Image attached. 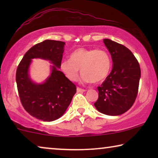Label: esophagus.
<instances>
[{
    "instance_id": "esophagus-1",
    "label": "esophagus",
    "mask_w": 158,
    "mask_h": 158,
    "mask_svg": "<svg viewBox=\"0 0 158 158\" xmlns=\"http://www.w3.org/2000/svg\"><path fill=\"white\" fill-rule=\"evenodd\" d=\"M85 90H84V89H82V88H78L77 87V92H85Z\"/></svg>"
}]
</instances>
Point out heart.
<instances>
[{
  "instance_id": "b5f03b06",
  "label": "heart",
  "mask_w": 158,
  "mask_h": 158,
  "mask_svg": "<svg viewBox=\"0 0 158 158\" xmlns=\"http://www.w3.org/2000/svg\"><path fill=\"white\" fill-rule=\"evenodd\" d=\"M111 65V58L104 49L78 48L71 53L70 60L61 62L60 69L70 81H77L81 69L83 83H100L106 78Z\"/></svg>"
}]
</instances>
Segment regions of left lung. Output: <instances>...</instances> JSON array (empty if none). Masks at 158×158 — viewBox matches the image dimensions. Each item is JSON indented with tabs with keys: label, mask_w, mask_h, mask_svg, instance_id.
Here are the masks:
<instances>
[{
	"label": "left lung",
	"mask_w": 158,
	"mask_h": 158,
	"mask_svg": "<svg viewBox=\"0 0 158 158\" xmlns=\"http://www.w3.org/2000/svg\"><path fill=\"white\" fill-rule=\"evenodd\" d=\"M103 43L111 54V72L98 87V98L94 103L99 112L109 116L125 113L137 96L141 70L132 52L124 45L104 39Z\"/></svg>",
	"instance_id": "obj_1"
}]
</instances>
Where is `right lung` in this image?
<instances>
[{"mask_svg":"<svg viewBox=\"0 0 158 158\" xmlns=\"http://www.w3.org/2000/svg\"><path fill=\"white\" fill-rule=\"evenodd\" d=\"M65 43L47 40L29 49L16 70V81L21 102L30 115L44 121L52 122L64 114L76 93V86L59 70ZM33 59L48 60L51 74L42 83L32 81L29 68Z\"/></svg>","mask_w":158,"mask_h":158,"instance_id":"obj_1","label":"right lung"}]
</instances>
